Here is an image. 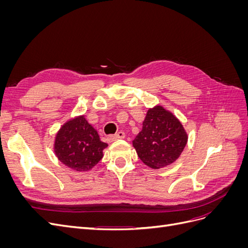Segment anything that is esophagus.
Wrapping results in <instances>:
<instances>
[{
  "instance_id": "34e87169",
  "label": "esophagus",
  "mask_w": 248,
  "mask_h": 248,
  "mask_svg": "<svg viewBox=\"0 0 248 248\" xmlns=\"http://www.w3.org/2000/svg\"><path fill=\"white\" fill-rule=\"evenodd\" d=\"M125 138V132L123 131H119L116 134H112V136H108V141H115L117 140H122Z\"/></svg>"
}]
</instances>
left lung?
<instances>
[{"mask_svg": "<svg viewBox=\"0 0 248 248\" xmlns=\"http://www.w3.org/2000/svg\"><path fill=\"white\" fill-rule=\"evenodd\" d=\"M186 142L187 134L179 120L162 107H155L148 110L132 144L146 166L160 169L179 158Z\"/></svg>", "mask_w": 248, "mask_h": 248, "instance_id": "left-lung-1", "label": "left lung"}]
</instances>
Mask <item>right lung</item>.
<instances>
[{
    "mask_svg": "<svg viewBox=\"0 0 248 248\" xmlns=\"http://www.w3.org/2000/svg\"><path fill=\"white\" fill-rule=\"evenodd\" d=\"M107 147L108 144L100 140L98 133L84 116L65 123L55 140L58 159L78 171H87L95 167Z\"/></svg>",
    "mask_w": 248,
    "mask_h": 248,
    "instance_id": "right-lung-1",
    "label": "right lung"
}]
</instances>
